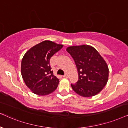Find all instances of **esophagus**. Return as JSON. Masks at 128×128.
Wrapping results in <instances>:
<instances>
[{
  "label": "esophagus",
  "mask_w": 128,
  "mask_h": 128,
  "mask_svg": "<svg viewBox=\"0 0 128 128\" xmlns=\"http://www.w3.org/2000/svg\"><path fill=\"white\" fill-rule=\"evenodd\" d=\"M63 77L64 78H67L68 77V75L67 74H66L65 75H64V76H63Z\"/></svg>",
  "instance_id": "34e87169"
}]
</instances>
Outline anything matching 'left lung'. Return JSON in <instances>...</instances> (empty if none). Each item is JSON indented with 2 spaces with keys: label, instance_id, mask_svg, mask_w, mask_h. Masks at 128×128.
I'll return each instance as SVG.
<instances>
[{
  "label": "left lung",
  "instance_id": "1",
  "mask_svg": "<svg viewBox=\"0 0 128 128\" xmlns=\"http://www.w3.org/2000/svg\"><path fill=\"white\" fill-rule=\"evenodd\" d=\"M67 52L73 58L78 72V80L71 87L80 96L91 97L101 92L108 80L106 61L94 47L89 45L73 46Z\"/></svg>",
  "mask_w": 128,
  "mask_h": 128
}]
</instances>
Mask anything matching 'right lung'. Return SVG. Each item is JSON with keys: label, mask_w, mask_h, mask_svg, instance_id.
Wrapping results in <instances>:
<instances>
[{"label": "right lung", "mask_w": 128, "mask_h": 128, "mask_svg": "<svg viewBox=\"0 0 128 128\" xmlns=\"http://www.w3.org/2000/svg\"><path fill=\"white\" fill-rule=\"evenodd\" d=\"M63 47L50 40H45L32 47L24 55L21 74L27 87L38 95H47L57 88L59 79L51 70L50 60Z\"/></svg>", "instance_id": "right-lung-1"}]
</instances>
